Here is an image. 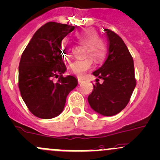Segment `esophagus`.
Wrapping results in <instances>:
<instances>
[{"instance_id": "obj_1", "label": "esophagus", "mask_w": 160, "mask_h": 160, "mask_svg": "<svg viewBox=\"0 0 160 160\" xmlns=\"http://www.w3.org/2000/svg\"><path fill=\"white\" fill-rule=\"evenodd\" d=\"M78 82H79V83H83V79L80 78V77H78Z\"/></svg>"}]
</instances>
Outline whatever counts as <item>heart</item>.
<instances>
[{
	"label": "heart",
	"mask_w": 160,
	"mask_h": 160,
	"mask_svg": "<svg viewBox=\"0 0 160 160\" xmlns=\"http://www.w3.org/2000/svg\"><path fill=\"white\" fill-rule=\"evenodd\" d=\"M75 36L80 43L85 45L84 55H91L97 62L104 60L107 53V45L102 38L98 36L96 30L92 28H86L77 32ZM62 54L70 58L73 52V45L67 38L62 40L61 44ZM92 65V58L91 56H86L83 58L76 59L70 64L69 70L72 73L82 76Z\"/></svg>",
	"instance_id": "obj_1"
}]
</instances>
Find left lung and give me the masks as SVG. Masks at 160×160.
<instances>
[{
	"label": "left lung",
	"mask_w": 160,
	"mask_h": 160,
	"mask_svg": "<svg viewBox=\"0 0 160 160\" xmlns=\"http://www.w3.org/2000/svg\"><path fill=\"white\" fill-rule=\"evenodd\" d=\"M108 52L104 64L92 74L96 79L93 90L88 96L91 108L104 116H112L125 108L136 87L134 61L124 41L116 33L105 29Z\"/></svg>",
	"instance_id": "8db88e82"
}]
</instances>
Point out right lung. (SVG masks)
<instances>
[{
	"instance_id": "add662e5",
	"label": "right lung",
	"mask_w": 160,
	"mask_h": 160,
	"mask_svg": "<svg viewBox=\"0 0 160 160\" xmlns=\"http://www.w3.org/2000/svg\"><path fill=\"white\" fill-rule=\"evenodd\" d=\"M75 26L49 22L33 35L21 56L19 89L29 110L36 117L50 119L63 112L68 95L77 86L74 76L63 73L61 44ZM54 77L58 78L57 82Z\"/></svg>"
}]
</instances>
